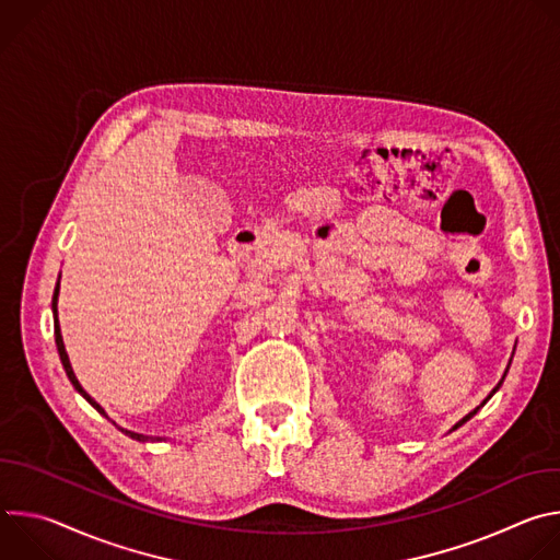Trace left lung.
<instances>
[{"label":"left lung","mask_w":560,"mask_h":560,"mask_svg":"<svg viewBox=\"0 0 560 560\" xmlns=\"http://www.w3.org/2000/svg\"><path fill=\"white\" fill-rule=\"evenodd\" d=\"M510 363H512V361H510ZM508 370H510V365H508ZM508 370H505V374H508ZM505 374H503V378H501V381H499V385H497V387H494V389H492V392H490V394H488V398H486V401H483V404H481V406H478V408H474V410H471V412H469V415H467V417H463V419H460V421H458V423H456V425H454V428H452V430H458V428H460V425H463V423H467V421H469V419H471V417H474V415H476V412H478V410H481V408H483V406H486V404H488V401H490V398H492V396H494V394H497V392H499V387H501V385H503V381H505Z\"/></svg>","instance_id":"obj_1"}]
</instances>
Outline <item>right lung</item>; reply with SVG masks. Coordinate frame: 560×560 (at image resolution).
I'll return each mask as SVG.
<instances>
[{
	"label": "right lung",
	"instance_id": "add662e5",
	"mask_svg": "<svg viewBox=\"0 0 560 560\" xmlns=\"http://www.w3.org/2000/svg\"><path fill=\"white\" fill-rule=\"evenodd\" d=\"M57 296H59V281H57V285H55V292H52V316H55V343H57V352H59V359H61V365H63V370H66V374H68V378H70V383H72V387L82 394L86 401L100 412V415H104L106 419H108V415L104 412V408L95 401V398L82 387V383L77 381V376H74V372H72V365H70V361H68V354H66V348H63V339H61V330H59V318H57ZM124 434H128L130 439H135V441H162V439H154V436H143V434H137V432H130V430H124V428H119Z\"/></svg>",
	"mask_w": 560,
	"mask_h": 560
}]
</instances>
